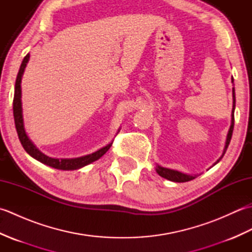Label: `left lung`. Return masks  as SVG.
I'll return each mask as SVG.
<instances>
[{
	"label": "left lung",
	"mask_w": 252,
	"mask_h": 252,
	"mask_svg": "<svg viewBox=\"0 0 252 252\" xmlns=\"http://www.w3.org/2000/svg\"><path fill=\"white\" fill-rule=\"evenodd\" d=\"M232 82H233V78H232ZM234 110H235V90L233 88V110H232V125H231V127H229L228 130V134H227V138H226V143H225V148H224V152H223V155L222 157L224 156V154H225L226 149L229 145V142H231V138H232V134H233V130H234ZM222 157L218 160V162L220 161V160L222 159ZM157 173L162 176V178L167 179V180H170V181H173V182H178V183H183V182H189V181H191L194 180L196 176H191V175H187V174H184L182 172H179V171H175V170H171V169H167V168H162L160 167V165H158L157 169Z\"/></svg>",
	"instance_id": "left-lung-1"
}]
</instances>
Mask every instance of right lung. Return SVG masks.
<instances>
[{"mask_svg":"<svg viewBox=\"0 0 252 252\" xmlns=\"http://www.w3.org/2000/svg\"><path fill=\"white\" fill-rule=\"evenodd\" d=\"M30 55L27 54L24 58L23 63H21L19 71L17 74V78H16V83H15V93H14V100H13V111H14V120H15V126L16 130H17V134L19 137V141L21 145L25 148V151L28 153L30 156L39 160L40 162L50 165L52 168L60 169V170H76L84 167L91 162L95 161V160L99 159L111 147L112 143L108 144V145L100 148L99 151L95 152L91 155H87V156L79 157V158H72V159H55L47 157L46 155L42 154L39 149H37L33 143H32L27 133L25 131L24 126V119H23V108H21V77H23V73L25 71V68L27 66V63L29 61Z\"/></svg>","mask_w":252,"mask_h":252,"instance_id":"obj_1","label":"right lung"}]
</instances>
